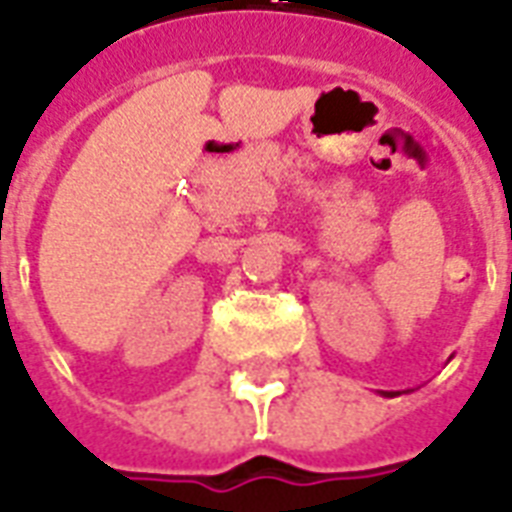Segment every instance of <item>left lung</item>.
Here are the masks:
<instances>
[{"instance_id": "left-lung-1", "label": "left lung", "mask_w": 512, "mask_h": 512, "mask_svg": "<svg viewBox=\"0 0 512 512\" xmlns=\"http://www.w3.org/2000/svg\"><path fill=\"white\" fill-rule=\"evenodd\" d=\"M381 395H384V397H395L397 392H381Z\"/></svg>"}]
</instances>
